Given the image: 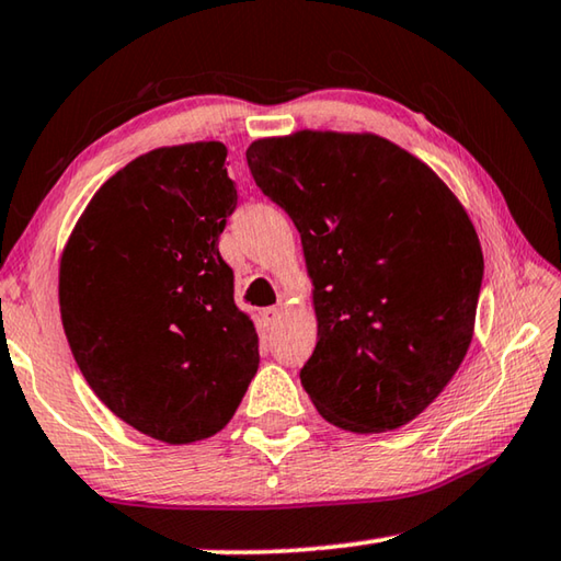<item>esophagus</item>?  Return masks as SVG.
<instances>
[{
  "label": "esophagus",
  "instance_id": "34e87169",
  "mask_svg": "<svg viewBox=\"0 0 561 561\" xmlns=\"http://www.w3.org/2000/svg\"><path fill=\"white\" fill-rule=\"evenodd\" d=\"M282 321V309L279 307H267L262 309V324L267 329H274Z\"/></svg>",
  "mask_w": 561,
  "mask_h": 561
}]
</instances>
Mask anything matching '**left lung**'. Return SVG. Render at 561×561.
<instances>
[{
	"label": "left lung",
	"mask_w": 561,
	"mask_h": 561,
	"mask_svg": "<svg viewBox=\"0 0 561 561\" xmlns=\"http://www.w3.org/2000/svg\"><path fill=\"white\" fill-rule=\"evenodd\" d=\"M247 165L297 225L314 282L304 391L336 428H401L472 341L485 262L468 213L428 165L374 133L260 138Z\"/></svg>",
	"instance_id": "left-lung-1"
}]
</instances>
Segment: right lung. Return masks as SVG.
Here are the masks:
<instances>
[{"mask_svg":"<svg viewBox=\"0 0 561 561\" xmlns=\"http://www.w3.org/2000/svg\"><path fill=\"white\" fill-rule=\"evenodd\" d=\"M217 140L158 148L101 185L59 267L66 339L121 421L170 445L222 431L257 374L217 240L237 190Z\"/></svg>","mask_w":561,"mask_h":561,"instance_id":"add662e5","label":"right lung"}]
</instances>
